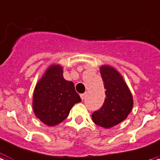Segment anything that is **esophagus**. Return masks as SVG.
Instances as JSON below:
<instances>
[{
	"mask_svg": "<svg viewBox=\"0 0 160 160\" xmlns=\"http://www.w3.org/2000/svg\"><path fill=\"white\" fill-rule=\"evenodd\" d=\"M86 95H87V93H86V92H85V93L81 94V95H80V97H81V99H82V100L85 99V96H86Z\"/></svg>",
	"mask_w": 160,
	"mask_h": 160,
	"instance_id": "esophagus-1",
	"label": "esophagus"
}]
</instances>
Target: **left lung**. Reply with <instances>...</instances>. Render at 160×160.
<instances>
[{"mask_svg": "<svg viewBox=\"0 0 160 160\" xmlns=\"http://www.w3.org/2000/svg\"><path fill=\"white\" fill-rule=\"evenodd\" d=\"M101 75L106 89V98L101 108L91 115L92 121L100 127L110 128L128 118L133 106V99L123 77L113 67L102 65Z\"/></svg>", "mask_w": 160, "mask_h": 160, "instance_id": "8db88e82", "label": "left lung"}]
</instances>
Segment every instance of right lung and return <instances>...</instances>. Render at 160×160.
I'll return each instance as SVG.
<instances>
[{
  "label": "right lung",
  "instance_id": "obj_1",
  "mask_svg": "<svg viewBox=\"0 0 160 160\" xmlns=\"http://www.w3.org/2000/svg\"><path fill=\"white\" fill-rule=\"evenodd\" d=\"M80 102L74 83L64 80L63 67L52 64L35 86L32 109L42 122L53 127L62 122L69 116L73 106Z\"/></svg>",
  "mask_w": 160,
  "mask_h": 160
}]
</instances>
